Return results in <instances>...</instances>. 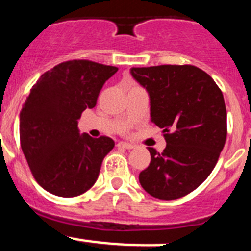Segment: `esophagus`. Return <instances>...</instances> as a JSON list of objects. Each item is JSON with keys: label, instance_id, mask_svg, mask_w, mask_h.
Returning a JSON list of instances; mask_svg holds the SVG:
<instances>
[{"label": "esophagus", "instance_id": "obj_1", "mask_svg": "<svg viewBox=\"0 0 251 251\" xmlns=\"http://www.w3.org/2000/svg\"><path fill=\"white\" fill-rule=\"evenodd\" d=\"M118 147L119 148H125V150H132L135 146H133L132 143H128V142H119Z\"/></svg>", "mask_w": 251, "mask_h": 251}]
</instances>
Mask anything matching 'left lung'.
I'll return each instance as SVG.
<instances>
[{"mask_svg":"<svg viewBox=\"0 0 251 251\" xmlns=\"http://www.w3.org/2000/svg\"><path fill=\"white\" fill-rule=\"evenodd\" d=\"M147 89L151 119L162 128V153L148 147L151 163L140 173L153 198L175 200L200 186L217 164L227 138V110L212 77L193 65L132 67Z\"/></svg>","mask_w":251,"mask_h":251,"instance_id":"obj_1","label":"left lung"}]
</instances>
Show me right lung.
<instances>
[{
    "instance_id": "1",
    "label": "right lung",
    "mask_w": 251,
    "mask_h": 251,
    "mask_svg": "<svg viewBox=\"0 0 251 251\" xmlns=\"http://www.w3.org/2000/svg\"><path fill=\"white\" fill-rule=\"evenodd\" d=\"M118 70L89 60L65 61L31 87L19 115L21 147L34 179L49 193L74 198L98 179L115 142L79 135L77 120L96 106L104 83Z\"/></svg>"
}]
</instances>
